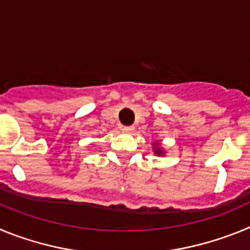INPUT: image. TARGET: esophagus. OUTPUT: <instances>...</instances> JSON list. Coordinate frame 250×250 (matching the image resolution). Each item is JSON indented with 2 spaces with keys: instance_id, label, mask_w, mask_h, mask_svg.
Returning a JSON list of instances; mask_svg holds the SVG:
<instances>
[{
  "instance_id": "obj_1",
  "label": "esophagus",
  "mask_w": 250,
  "mask_h": 250,
  "mask_svg": "<svg viewBox=\"0 0 250 250\" xmlns=\"http://www.w3.org/2000/svg\"><path fill=\"white\" fill-rule=\"evenodd\" d=\"M121 130H123V132H125V134H131V132H134L135 127L134 126H123L121 127Z\"/></svg>"
}]
</instances>
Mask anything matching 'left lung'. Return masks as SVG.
I'll list each match as a JSON object with an SVG mask.
<instances>
[{
  "label": "left lung",
  "mask_w": 250,
  "mask_h": 250,
  "mask_svg": "<svg viewBox=\"0 0 250 250\" xmlns=\"http://www.w3.org/2000/svg\"><path fill=\"white\" fill-rule=\"evenodd\" d=\"M152 151L155 154L156 156H164L165 155V150L164 147L161 146L160 141H155V143H152Z\"/></svg>",
  "instance_id": "obj_1"
}]
</instances>
